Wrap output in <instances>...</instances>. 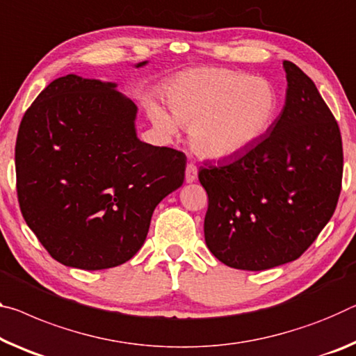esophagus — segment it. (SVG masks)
I'll return each instance as SVG.
<instances>
[{
  "label": "esophagus",
  "instance_id": "obj_1",
  "mask_svg": "<svg viewBox=\"0 0 356 356\" xmlns=\"http://www.w3.org/2000/svg\"><path fill=\"white\" fill-rule=\"evenodd\" d=\"M196 177H198V168H196L193 163H188L187 169H185V180H187L188 184L195 182Z\"/></svg>",
  "mask_w": 356,
  "mask_h": 356
}]
</instances>
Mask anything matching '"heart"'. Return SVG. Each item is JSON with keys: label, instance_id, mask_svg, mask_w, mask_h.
<instances>
[{"label": "heart", "instance_id": "heart-1", "mask_svg": "<svg viewBox=\"0 0 356 356\" xmlns=\"http://www.w3.org/2000/svg\"><path fill=\"white\" fill-rule=\"evenodd\" d=\"M170 114L158 104L149 117L158 131L190 128V145L207 160H227L250 149L275 117V93L266 81L239 71L196 67L177 74L166 88Z\"/></svg>", "mask_w": 356, "mask_h": 356}]
</instances>
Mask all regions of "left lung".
<instances>
[{
	"instance_id": "obj_1",
	"label": "left lung",
	"mask_w": 356,
	"mask_h": 356,
	"mask_svg": "<svg viewBox=\"0 0 356 356\" xmlns=\"http://www.w3.org/2000/svg\"><path fill=\"white\" fill-rule=\"evenodd\" d=\"M285 106L250 149L201 166L204 239L229 268L264 270L295 261L330 222L342 184L341 131L312 79L291 61Z\"/></svg>"
}]
</instances>
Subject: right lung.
Instances as JSON below:
<instances>
[{
	"instance_id": "obj_1",
	"label": "right lung",
	"mask_w": 356,
	"mask_h": 356,
	"mask_svg": "<svg viewBox=\"0 0 356 356\" xmlns=\"http://www.w3.org/2000/svg\"><path fill=\"white\" fill-rule=\"evenodd\" d=\"M136 114L115 82L67 74L50 82L22 118V216L65 266L98 270L128 261L147 238L155 207L182 187L187 156L143 143Z\"/></svg>"
}]
</instances>
